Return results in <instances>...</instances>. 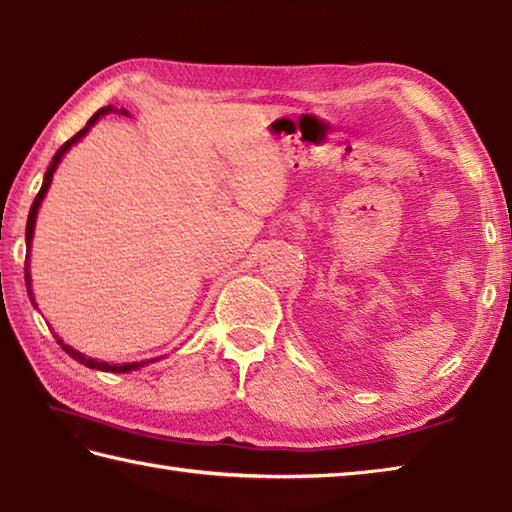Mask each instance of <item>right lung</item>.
<instances>
[{"label":"right lung","instance_id":"1","mask_svg":"<svg viewBox=\"0 0 512 512\" xmlns=\"http://www.w3.org/2000/svg\"><path fill=\"white\" fill-rule=\"evenodd\" d=\"M113 109V106H104V109H100V111H95L93 115H91V120L86 122V127L82 129V131H77L75 136L71 138V140H66L60 149H57V153L53 156V162H51V167L46 169V173H44V182H42V189L37 191V196H35V200H33V205H31V211H28V223H26V249H31V240H33V231H35V216H37V209H40V202H42V198H44V194L48 191V185H51V180H53V171L57 169V165H60V160H62V156L66 151H69L73 144L80 140L86 131H89L95 122L100 120V115H104V113H109ZM122 113H127V111H122ZM24 278H26V287H28V296H31V301H33V292H31V274H28V263H26V267H24ZM35 303V301H33ZM55 336V341L62 345V350L69 354V356H73L75 361H80V363H84L86 368H93V370H102V372H131V370H138V368H142V365H147V363H151L153 359H149V361H140V363H122V365H111V363H104V361H95V359H89V356H84L82 352H77V350H73L71 345H66L60 336L57 334H53Z\"/></svg>","mask_w":512,"mask_h":512}]
</instances>
